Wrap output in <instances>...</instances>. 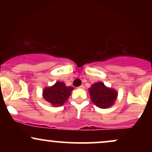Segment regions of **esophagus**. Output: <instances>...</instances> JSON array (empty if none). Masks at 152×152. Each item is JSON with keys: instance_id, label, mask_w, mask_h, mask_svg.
<instances>
[{"instance_id": "obj_1", "label": "esophagus", "mask_w": 152, "mask_h": 152, "mask_svg": "<svg viewBox=\"0 0 152 152\" xmlns=\"http://www.w3.org/2000/svg\"><path fill=\"white\" fill-rule=\"evenodd\" d=\"M78 88H82V89H83V88H84V86H83V85H81V86L78 87Z\"/></svg>"}]
</instances>
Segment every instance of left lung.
<instances>
[{
	"mask_svg": "<svg viewBox=\"0 0 152 152\" xmlns=\"http://www.w3.org/2000/svg\"><path fill=\"white\" fill-rule=\"evenodd\" d=\"M91 102L101 109H107L114 104L118 96L117 91L104 85L103 82L94 83L88 88Z\"/></svg>",
	"mask_w": 152,
	"mask_h": 152,
	"instance_id": "8db88e82",
	"label": "left lung"
}]
</instances>
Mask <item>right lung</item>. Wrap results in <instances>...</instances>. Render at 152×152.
<instances>
[{"label":"right lung","mask_w":152,"mask_h":152,"mask_svg":"<svg viewBox=\"0 0 152 152\" xmlns=\"http://www.w3.org/2000/svg\"><path fill=\"white\" fill-rule=\"evenodd\" d=\"M74 88L66 86L65 83L56 82L53 86L45 87L43 90V98L54 107L62 106L71 96Z\"/></svg>","instance_id":"right-lung-1"}]
</instances>
